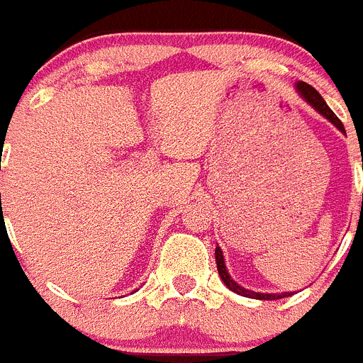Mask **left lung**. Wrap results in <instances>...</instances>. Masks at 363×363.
Returning <instances> with one entry per match:
<instances>
[{
	"mask_svg": "<svg viewBox=\"0 0 363 363\" xmlns=\"http://www.w3.org/2000/svg\"><path fill=\"white\" fill-rule=\"evenodd\" d=\"M295 90L299 92V96L303 97L304 101L312 106L313 111L319 112V114H321L325 120L330 121V123L334 125L337 130H340V133H343V135H345V127H343V123L337 120V116L334 114L330 108H328V105L325 103V99H323L321 94H319L315 88H312L310 84L303 83V81H297V83H295ZM216 264H218V273H219V277H221V280H223V284L227 286L228 290L234 291V294L243 295V297H249V299H260V301L284 299V297H290V295H294V291H282V294H262V291H252V290H247V288H243V286L238 284L236 280H233V277H230V273H228L227 264H225V258H223V251H221L219 247H216Z\"/></svg>",
	"mask_w": 363,
	"mask_h": 363,
	"instance_id": "left-lung-1",
	"label": "left lung"
}]
</instances>
